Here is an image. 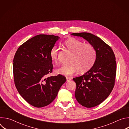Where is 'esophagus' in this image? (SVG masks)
Returning a JSON list of instances; mask_svg holds the SVG:
<instances>
[{
	"label": "esophagus",
	"mask_w": 129,
	"mask_h": 129,
	"mask_svg": "<svg viewBox=\"0 0 129 129\" xmlns=\"http://www.w3.org/2000/svg\"><path fill=\"white\" fill-rule=\"evenodd\" d=\"M71 80V79L70 78H69V77H67V78H66V81H67V82H69V81H70Z\"/></svg>",
	"instance_id": "1"
}]
</instances>
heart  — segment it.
<instances>
[{"label":"heart","instance_id":"obj_1","mask_svg":"<svg viewBox=\"0 0 129 129\" xmlns=\"http://www.w3.org/2000/svg\"><path fill=\"white\" fill-rule=\"evenodd\" d=\"M64 44L73 52L69 64L63 65L56 70L59 75L65 76L72 75L78 70L84 73L89 70L95 63L96 52L94 47L90 44L84 43L74 38H70L64 42ZM59 49L53 46L49 52L51 61L56 63L58 59Z\"/></svg>","mask_w":129,"mask_h":129}]
</instances>
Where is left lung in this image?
I'll return each instance as SVG.
<instances>
[{
	"label": "left lung",
	"mask_w": 129,
	"mask_h": 129,
	"mask_svg": "<svg viewBox=\"0 0 129 129\" xmlns=\"http://www.w3.org/2000/svg\"><path fill=\"white\" fill-rule=\"evenodd\" d=\"M87 40L95 48L96 57L93 66L80 77L73 78L76 83V99L87 108L95 107L104 101L114 86L116 73L115 54L108 44L89 33H72Z\"/></svg>",
	"instance_id": "1"
}]
</instances>
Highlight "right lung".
Instances as JSON below:
<instances>
[{"label": "right lung", "mask_w": 129, "mask_h": 129, "mask_svg": "<svg viewBox=\"0 0 129 129\" xmlns=\"http://www.w3.org/2000/svg\"><path fill=\"white\" fill-rule=\"evenodd\" d=\"M59 39L53 35H37L20 46L15 54V86L21 96L34 107L50 104L66 81L61 75L46 77L53 69L50 50Z\"/></svg>", "instance_id": "right-lung-1"}]
</instances>
